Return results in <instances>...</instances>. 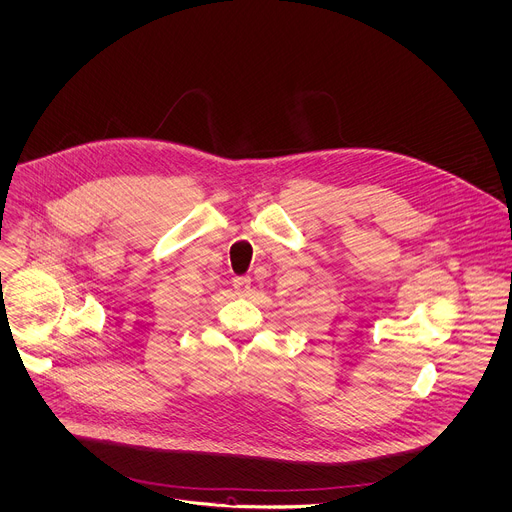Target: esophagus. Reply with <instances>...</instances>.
Instances as JSON below:
<instances>
[{"instance_id": "1", "label": "esophagus", "mask_w": 512, "mask_h": 512, "mask_svg": "<svg viewBox=\"0 0 512 512\" xmlns=\"http://www.w3.org/2000/svg\"><path fill=\"white\" fill-rule=\"evenodd\" d=\"M233 289L237 295H247L251 291V279L249 277H235L233 279Z\"/></svg>"}]
</instances>
